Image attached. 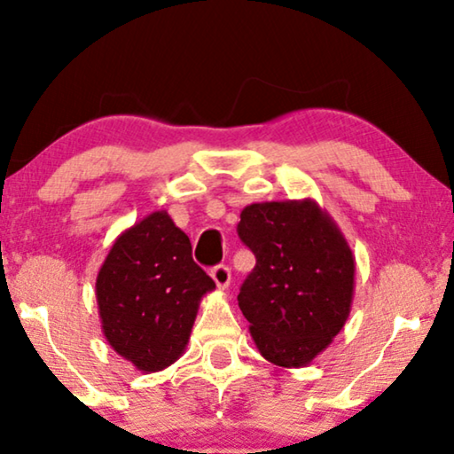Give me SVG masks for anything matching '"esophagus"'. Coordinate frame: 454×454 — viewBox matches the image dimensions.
Returning <instances> with one entry per match:
<instances>
[{
  "mask_svg": "<svg viewBox=\"0 0 454 454\" xmlns=\"http://www.w3.org/2000/svg\"><path fill=\"white\" fill-rule=\"evenodd\" d=\"M210 277H213V281L219 289H227L229 283H231V270H229V266L225 264L215 266V269L210 270Z\"/></svg>",
  "mask_w": 454,
  "mask_h": 454,
  "instance_id": "34e87169",
  "label": "esophagus"
}]
</instances>
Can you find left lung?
<instances>
[{
  "instance_id": "1",
  "label": "left lung",
  "mask_w": 454,
  "mask_h": 454,
  "mask_svg": "<svg viewBox=\"0 0 454 454\" xmlns=\"http://www.w3.org/2000/svg\"><path fill=\"white\" fill-rule=\"evenodd\" d=\"M239 239L256 256L238 301L260 356L303 368L345 326L356 289V258L320 204L254 202L241 210Z\"/></svg>"
}]
</instances>
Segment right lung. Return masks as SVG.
I'll return each mask as SVG.
<instances>
[{"instance_id":"1","label":"right lung","mask_w":454,"mask_h":454,"mask_svg":"<svg viewBox=\"0 0 454 454\" xmlns=\"http://www.w3.org/2000/svg\"><path fill=\"white\" fill-rule=\"evenodd\" d=\"M215 281L192 260L190 238L167 210H154L114 241L97 275L107 343L151 374L177 362L198 306Z\"/></svg>"}]
</instances>
